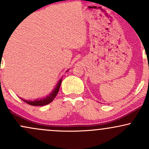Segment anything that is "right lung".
<instances>
[{
	"instance_id": "add662e5",
	"label": "right lung",
	"mask_w": 149,
	"mask_h": 149,
	"mask_svg": "<svg viewBox=\"0 0 149 149\" xmlns=\"http://www.w3.org/2000/svg\"><path fill=\"white\" fill-rule=\"evenodd\" d=\"M69 71V70H68ZM68 71H66V72H68ZM61 80H62V78H61L60 80L58 81L57 84L56 85L55 88L53 89V90L47 96L45 97H43V98L41 99H37V100L31 101V100H26L24 99H22L21 97H19L22 100H23L24 102L27 103L28 104H30L31 106H38V107H41V106L47 105L49 103L52 102L53 100L54 99V97H56V95H57L58 92H59V88H60V85L61 83Z\"/></svg>"
}]
</instances>
